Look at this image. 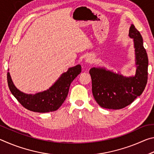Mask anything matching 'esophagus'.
I'll use <instances>...</instances> for the list:
<instances>
[{
  "mask_svg": "<svg viewBox=\"0 0 154 154\" xmlns=\"http://www.w3.org/2000/svg\"><path fill=\"white\" fill-rule=\"evenodd\" d=\"M94 60V57L91 55H88L85 58V62H88V63H92V62Z\"/></svg>",
  "mask_w": 154,
  "mask_h": 154,
  "instance_id": "obj_1",
  "label": "esophagus"
}]
</instances>
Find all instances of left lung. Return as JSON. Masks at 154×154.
Masks as SVG:
<instances>
[{
	"label": "left lung",
	"instance_id": "1",
	"mask_svg": "<svg viewBox=\"0 0 154 154\" xmlns=\"http://www.w3.org/2000/svg\"><path fill=\"white\" fill-rule=\"evenodd\" d=\"M129 36L134 39L137 70L134 76L126 77L105 68L90 70L92 94L101 107L120 109L129 105L144 91L147 82L148 57L140 33L133 24Z\"/></svg>",
	"mask_w": 154,
	"mask_h": 154
}]
</instances>
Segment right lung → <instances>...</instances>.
I'll use <instances>...</instances> for the list:
<instances>
[{
	"label": "right lung",
	"mask_w": 154,
	"mask_h": 154,
	"mask_svg": "<svg viewBox=\"0 0 154 154\" xmlns=\"http://www.w3.org/2000/svg\"><path fill=\"white\" fill-rule=\"evenodd\" d=\"M81 72L80 64L69 68L48 90L35 94H28L18 90L13 83L9 72H7V82L12 94L24 107L34 112L48 113L56 111L60 107L69 93L71 83Z\"/></svg>",
	"instance_id": "right-lung-1"
}]
</instances>
